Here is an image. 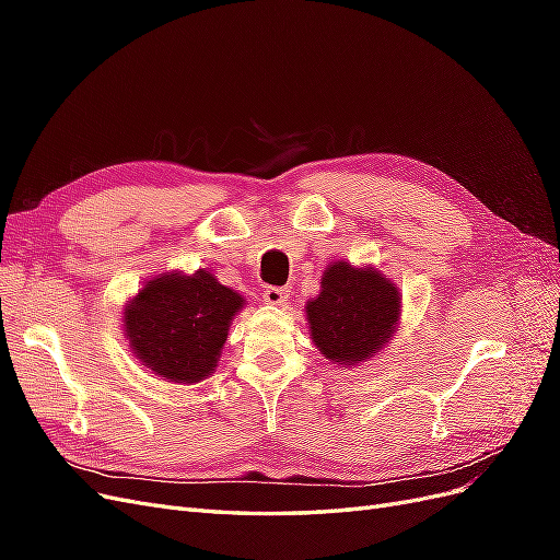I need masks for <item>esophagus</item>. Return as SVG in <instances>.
Instances as JSON below:
<instances>
[{"instance_id":"obj_1","label":"esophagus","mask_w":560,"mask_h":560,"mask_svg":"<svg viewBox=\"0 0 560 560\" xmlns=\"http://www.w3.org/2000/svg\"><path fill=\"white\" fill-rule=\"evenodd\" d=\"M264 301L268 306H284V303L290 301V292H287L284 287H268L264 292Z\"/></svg>"}]
</instances>
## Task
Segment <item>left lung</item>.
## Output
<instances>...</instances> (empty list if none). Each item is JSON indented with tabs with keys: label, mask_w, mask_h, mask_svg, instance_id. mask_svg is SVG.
Here are the masks:
<instances>
[{
	"label": "left lung",
	"mask_w": 560,
	"mask_h": 560,
	"mask_svg": "<svg viewBox=\"0 0 560 560\" xmlns=\"http://www.w3.org/2000/svg\"><path fill=\"white\" fill-rule=\"evenodd\" d=\"M401 319L399 287L376 266L331 261L319 294L306 303V322L322 358L360 366L393 341Z\"/></svg>",
	"instance_id": "8db88e82"
}]
</instances>
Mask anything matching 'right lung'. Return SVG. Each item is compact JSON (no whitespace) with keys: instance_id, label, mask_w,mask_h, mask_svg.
<instances>
[{"instance_id":"add662e5","label":"right lung","mask_w":560,"mask_h":560,"mask_svg":"<svg viewBox=\"0 0 560 560\" xmlns=\"http://www.w3.org/2000/svg\"><path fill=\"white\" fill-rule=\"evenodd\" d=\"M245 299L208 268L149 278L124 306L135 360L167 383L194 385L214 374L233 317Z\"/></svg>"}]
</instances>
